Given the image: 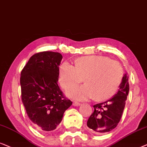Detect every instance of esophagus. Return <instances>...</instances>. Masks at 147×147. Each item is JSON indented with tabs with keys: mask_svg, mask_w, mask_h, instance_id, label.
Wrapping results in <instances>:
<instances>
[{
	"mask_svg": "<svg viewBox=\"0 0 147 147\" xmlns=\"http://www.w3.org/2000/svg\"><path fill=\"white\" fill-rule=\"evenodd\" d=\"M73 106H74V107H78V106H80V103L78 102H73Z\"/></svg>",
	"mask_w": 147,
	"mask_h": 147,
	"instance_id": "esophagus-1",
	"label": "esophagus"
}]
</instances>
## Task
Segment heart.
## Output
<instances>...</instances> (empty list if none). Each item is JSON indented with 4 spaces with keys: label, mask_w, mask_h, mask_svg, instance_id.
<instances>
[{
    "label": "heart",
    "mask_w": 147,
    "mask_h": 147,
    "mask_svg": "<svg viewBox=\"0 0 147 147\" xmlns=\"http://www.w3.org/2000/svg\"><path fill=\"white\" fill-rule=\"evenodd\" d=\"M123 76L121 65L103 56L80 57L76 61L75 67L65 62L59 70V82L65 89L84 80V85L73 86L66 92L68 96L81 100L94 98L103 101L111 98L119 89Z\"/></svg>",
    "instance_id": "obj_1"
}]
</instances>
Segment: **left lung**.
<instances>
[{
    "label": "left lung",
    "instance_id": "left-lung-1",
    "mask_svg": "<svg viewBox=\"0 0 147 147\" xmlns=\"http://www.w3.org/2000/svg\"><path fill=\"white\" fill-rule=\"evenodd\" d=\"M129 91V75L125 73L117 93L109 100L94 105V112L87 121V127L92 133L101 135L117 127L123 115Z\"/></svg>",
    "mask_w": 147,
    "mask_h": 147
}]
</instances>
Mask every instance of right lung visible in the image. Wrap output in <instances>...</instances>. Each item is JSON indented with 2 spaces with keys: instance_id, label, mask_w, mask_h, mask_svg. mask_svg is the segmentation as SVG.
<instances>
[{
  "instance_id": "obj_1",
  "label": "right lung",
  "mask_w": 147,
  "mask_h": 147,
  "mask_svg": "<svg viewBox=\"0 0 147 147\" xmlns=\"http://www.w3.org/2000/svg\"><path fill=\"white\" fill-rule=\"evenodd\" d=\"M63 56L45 51L30 58L20 74L21 96L28 117L35 127L49 132L57 129L72 102L58 85Z\"/></svg>"
}]
</instances>
